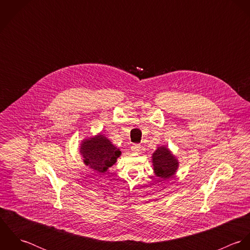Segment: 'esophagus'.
Masks as SVG:
<instances>
[{
  "label": "esophagus",
  "instance_id": "esophagus-1",
  "mask_svg": "<svg viewBox=\"0 0 250 250\" xmlns=\"http://www.w3.org/2000/svg\"><path fill=\"white\" fill-rule=\"evenodd\" d=\"M141 148H142L141 144H133V145L131 146V150H132L134 153H139V152L141 151Z\"/></svg>",
  "mask_w": 250,
  "mask_h": 250
}]
</instances>
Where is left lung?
<instances>
[{
	"label": "left lung",
	"mask_w": 250,
	"mask_h": 250,
	"mask_svg": "<svg viewBox=\"0 0 250 250\" xmlns=\"http://www.w3.org/2000/svg\"><path fill=\"white\" fill-rule=\"evenodd\" d=\"M152 162L155 174L164 180L171 178L178 168L177 159L166 146L157 148L153 153Z\"/></svg>",
	"instance_id": "8db88e82"
}]
</instances>
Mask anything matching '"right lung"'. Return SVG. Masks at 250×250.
<instances>
[{
  "label": "right lung",
  "instance_id": "add662e5",
  "mask_svg": "<svg viewBox=\"0 0 250 250\" xmlns=\"http://www.w3.org/2000/svg\"><path fill=\"white\" fill-rule=\"evenodd\" d=\"M80 151L83 163L99 173H105L121 155V151L101 134L84 140Z\"/></svg>",
  "mask_w": 250,
  "mask_h": 250
}]
</instances>
